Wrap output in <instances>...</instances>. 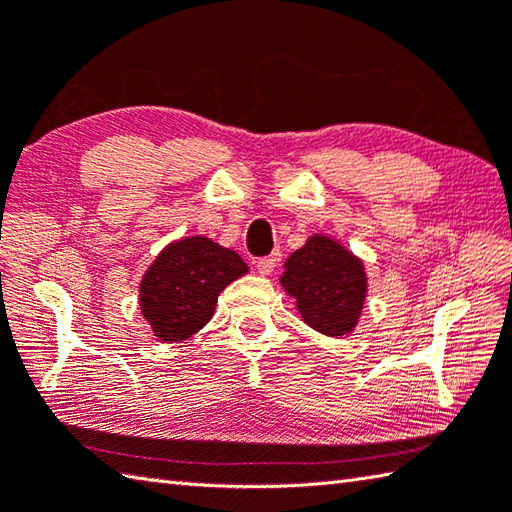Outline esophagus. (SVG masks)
<instances>
[{
  "label": "esophagus",
  "mask_w": 512,
  "mask_h": 512,
  "mask_svg": "<svg viewBox=\"0 0 512 512\" xmlns=\"http://www.w3.org/2000/svg\"><path fill=\"white\" fill-rule=\"evenodd\" d=\"M277 262H279V257L277 255H270V257H262V259H257V273L262 275V277H266V275H270L275 270V266H277Z\"/></svg>",
  "instance_id": "34e87169"
}]
</instances>
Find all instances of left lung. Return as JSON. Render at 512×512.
<instances>
[{"label": "left lung", "instance_id": "obj_1", "mask_svg": "<svg viewBox=\"0 0 512 512\" xmlns=\"http://www.w3.org/2000/svg\"><path fill=\"white\" fill-rule=\"evenodd\" d=\"M279 284L295 299L304 324L326 337L350 335L364 313L368 275L362 257L328 235H310L290 253Z\"/></svg>", "mask_w": 512, "mask_h": 512}]
</instances>
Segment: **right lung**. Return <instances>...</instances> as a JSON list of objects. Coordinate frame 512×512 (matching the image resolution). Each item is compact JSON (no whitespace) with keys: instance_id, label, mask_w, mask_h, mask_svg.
Masks as SVG:
<instances>
[{"instance_id":"1","label":"right lung","mask_w":512,"mask_h":512,"mask_svg":"<svg viewBox=\"0 0 512 512\" xmlns=\"http://www.w3.org/2000/svg\"><path fill=\"white\" fill-rule=\"evenodd\" d=\"M248 266L235 250L193 235L162 248L139 282V310L164 344L186 342L215 315L222 290Z\"/></svg>"}]
</instances>
